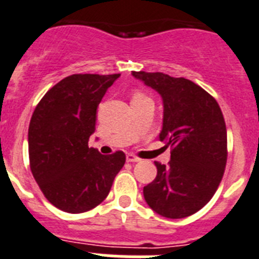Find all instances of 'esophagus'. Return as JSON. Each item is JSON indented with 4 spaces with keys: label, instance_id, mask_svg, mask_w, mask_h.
<instances>
[{
    "label": "esophagus",
    "instance_id": "1",
    "mask_svg": "<svg viewBox=\"0 0 259 259\" xmlns=\"http://www.w3.org/2000/svg\"><path fill=\"white\" fill-rule=\"evenodd\" d=\"M126 160H127V162H140L141 159L138 156L134 155V154H127V155H126Z\"/></svg>",
    "mask_w": 259,
    "mask_h": 259
}]
</instances>
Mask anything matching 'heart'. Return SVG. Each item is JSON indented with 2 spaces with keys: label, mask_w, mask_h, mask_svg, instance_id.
I'll list each match as a JSON object with an SVG mask.
<instances>
[{
  "label": "heart",
  "mask_w": 259,
  "mask_h": 259,
  "mask_svg": "<svg viewBox=\"0 0 259 259\" xmlns=\"http://www.w3.org/2000/svg\"><path fill=\"white\" fill-rule=\"evenodd\" d=\"M140 96H143V95H141L140 92H137V93H134V96H133V97H140Z\"/></svg>",
  "instance_id": "obj_1"
}]
</instances>
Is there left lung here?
Masks as SVG:
<instances>
[{"mask_svg":"<svg viewBox=\"0 0 259 259\" xmlns=\"http://www.w3.org/2000/svg\"><path fill=\"white\" fill-rule=\"evenodd\" d=\"M163 101L159 140L171 146L168 166L155 162L156 177L143 196L167 219L196 213L212 199L227 164V126L216 100L184 77L162 72H133Z\"/></svg>","mask_w":259,"mask_h":259,"instance_id":"left-lung-1","label":"left lung"}]
</instances>
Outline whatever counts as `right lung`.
<instances>
[{"mask_svg": "<svg viewBox=\"0 0 259 259\" xmlns=\"http://www.w3.org/2000/svg\"><path fill=\"white\" fill-rule=\"evenodd\" d=\"M114 75L76 73L60 80L39 101L29 126L32 177L46 199L68 213L103 203L125 164L122 151L103 155L88 146L97 106Z\"/></svg>", "mask_w": 259, "mask_h": 259, "instance_id": "1", "label": "right lung"}]
</instances>
